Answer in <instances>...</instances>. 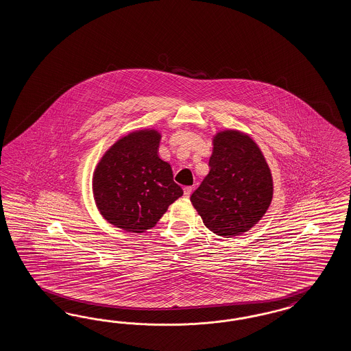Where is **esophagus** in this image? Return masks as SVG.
Here are the masks:
<instances>
[{"label":"esophagus","instance_id":"34e87169","mask_svg":"<svg viewBox=\"0 0 351 351\" xmlns=\"http://www.w3.org/2000/svg\"><path fill=\"white\" fill-rule=\"evenodd\" d=\"M191 191H193V188H191V186H185V188H184V197L189 198V197H191Z\"/></svg>","mask_w":351,"mask_h":351}]
</instances>
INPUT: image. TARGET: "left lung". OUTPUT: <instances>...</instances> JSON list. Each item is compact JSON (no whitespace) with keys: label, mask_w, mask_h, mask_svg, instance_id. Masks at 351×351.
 Here are the masks:
<instances>
[{"label":"left lung","mask_w":351,"mask_h":351,"mask_svg":"<svg viewBox=\"0 0 351 351\" xmlns=\"http://www.w3.org/2000/svg\"><path fill=\"white\" fill-rule=\"evenodd\" d=\"M208 166V175L191 197L203 223L225 238L248 232L273 198V179L261 150L243 132L221 131L213 138Z\"/></svg>","instance_id":"obj_1"}]
</instances>
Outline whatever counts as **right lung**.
<instances>
[{
    "instance_id": "right-lung-1",
    "label": "right lung",
    "mask_w": 351,
    "mask_h": 351,
    "mask_svg": "<svg viewBox=\"0 0 351 351\" xmlns=\"http://www.w3.org/2000/svg\"><path fill=\"white\" fill-rule=\"evenodd\" d=\"M160 135L141 130L119 138L97 163L93 191L108 223L130 233H143L160 221L182 195L171 166L158 157Z\"/></svg>"
}]
</instances>
